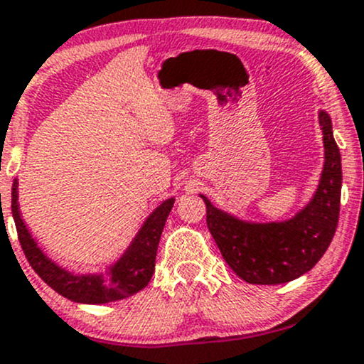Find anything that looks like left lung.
<instances>
[{
	"mask_svg": "<svg viewBox=\"0 0 364 364\" xmlns=\"http://www.w3.org/2000/svg\"><path fill=\"white\" fill-rule=\"evenodd\" d=\"M325 165L313 199L287 222L247 223L208 201L206 223L223 259L247 284L277 285L304 275L328 249L341 211V151L332 120L320 112Z\"/></svg>",
	"mask_w": 364,
	"mask_h": 364,
	"instance_id": "1",
	"label": "left lung"
}]
</instances>
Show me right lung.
I'll return each mask as SVG.
<instances>
[{
  "label": "right lung",
  "mask_w": 364,
  "mask_h": 364,
  "mask_svg": "<svg viewBox=\"0 0 364 364\" xmlns=\"http://www.w3.org/2000/svg\"><path fill=\"white\" fill-rule=\"evenodd\" d=\"M17 186L18 182L14 181V187H11V213H14L15 227H17L20 246H22L23 255H26L31 267L34 268V272L50 285L53 291L73 301V303L105 304L134 296L149 284L151 277L154 273L158 244H160L163 227H165L171 206H173V198L163 201L149 215V218L146 220L134 242L125 251V255L109 268L108 277H79L68 273L63 268H60L58 264L53 263L51 259H48L46 255L38 247L36 240L32 239V235L28 234L27 227L23 225V220L20 218Z\"/></svg>",
  "instance_id": "right-lung-1"
}]
</instances>
